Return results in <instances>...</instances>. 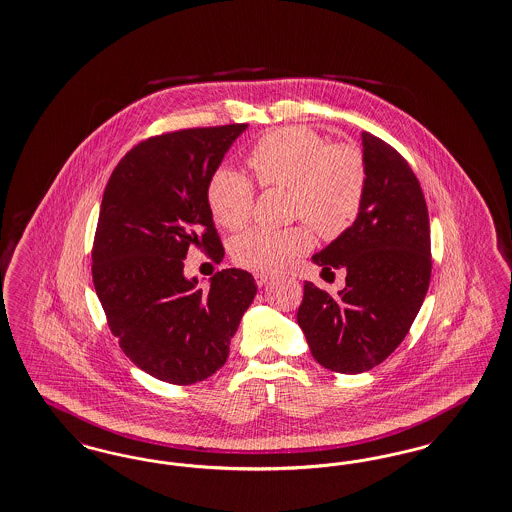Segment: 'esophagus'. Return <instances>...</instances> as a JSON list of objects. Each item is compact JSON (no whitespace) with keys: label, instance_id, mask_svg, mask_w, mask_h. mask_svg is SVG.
I'll use <instances>...</instances> for the list:
<instances>
[{"label":"esophagus","instance_id":"34e87169","mask_svg":"<svg viewBox=\"0 0 512 512\" xmlns=\"http://www.w3.org/2000/svg\"><path fill=\"white\" fill-rule=\"evenodd\" d=\"M255 280H257L259 286H265V284L272 280V276H268V274H255Z\"/></svg>","mask_w":512,"mask_h":512}]
</instances>
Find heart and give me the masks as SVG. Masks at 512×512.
Listing matches in <instances>:
<instances>
[{"label": "heart", "instance_id": "1", "mask_svg": "<svg viewBox=\"0 0 512 512\" xmlns=\"http://www.w3.org/2000/svg\"><path fill=\"white\" fill-rule=\"evenodd\" d=\"M249 165L263 186L287 188L291 215L303 217L324 238L345 232L360 211L366 188L362 156L350 146H329L307 127L270 131L251 148ZM207 202L217 223L240 230L251 217L253 186L242 173L221 167L209 181ZM308 247L310 234L303 225L251 228L232 242V259L266 274L286 268Z\"/></svg>", "mask_w": 512, "mask_h": 512}]
</instances>
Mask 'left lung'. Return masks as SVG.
<instances>
[{
    "instance_id": "8db88e82",
    "label": "left lung",
    "mask_w": 512,
    "mask_h": 512,
    "mask_svg": "<svg viewBox=\"0 0 512 512\" xmlns=\"http://www.w3.org/2000/svg\"><path fill=\"white\" fill-rule=\"evenodd\" d=\"M366 188L354 223L312 263L347 270L335 297L305 282L297 324L314 360L356 375L379 366L404 341L430 282L429 211L408 162L362 133Z\"/></svg>"
}]
</instances>
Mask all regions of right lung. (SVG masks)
Masks as SVG:
<instances>
[{
    "label": "right lung",
    "instance_id": "add662e5",
    "mask_svg": "<svg viewBox=\"0 0 512 512\" xmlns=\"http://www.w3.org/2000/svg\"><path fill=\"white\" fill-rule=\"evenodd\" d=\"M247 123L165 133L137 144L112 171L93 244V284L125 356L148 375L192 385L225 366L257 295L255 278L226 268L184 276L190 247L217 263L225 249L207 186Z\"/></svg>",
    "mask_w": 512,
    "mask_h": 512
}]
</instances>
